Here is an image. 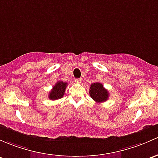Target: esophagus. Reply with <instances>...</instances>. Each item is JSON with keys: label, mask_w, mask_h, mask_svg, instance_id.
Masks as SVG:
<instances>
[{"label": "esophagus", "mask_w": 158, "mask_h": 158, "mask_svg": "<svg viewBox=\"0 0 158 158\" xmlns=\"http://www.w3.org/2000/svg\"><path fill=\"white\" fill-rule=\"evenodd\" d=\"M81 81H82V79H75V82H76V83H80Z\"/></svg>", "instance_id": "obj_1"}]
</instances>
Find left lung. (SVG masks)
Here are the masks:
<instances>
[{"label":"left lung","instance_id":"8db88e82","mask_svg":"<svg viewBox=\"0 0 158 158\" xmlns=\"http://www.w3.org/2000/svg\"><path fill=\"white\" fill-rule=\"evenodd\" d=\"M89 94L93 100L97 103L106 101L109 97V93L107 89H104V85L99 82H94L91 85Z\"/></svg>","mask_w":158,"mask_h":158}]
</instances>
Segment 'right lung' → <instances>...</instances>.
<instances>
[{"label": "right lung", "mask_w": 158, "mask_h": 158, "mask_svg": "<svg viewBox=\"0 0 158 158\" xmlns=\"http://www.w3.org/2000/svg\"><path fill=\"white\" fill-rule=\"evenodd\" d=\"M66 85H67L66 82L58 81L49 92L48 98L50 100H57L64 97Z\"/></svg>", "instance_id": "1"}]
</instances>
